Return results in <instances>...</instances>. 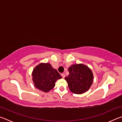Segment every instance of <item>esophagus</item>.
I'll list each match as a JSON object with an SVG mask.
<instances>
[{"mask_svg": "<svg viewBox=\"0 0 122 122\" xmlns=\"http://www.w3.org/2000/svg\"><path fill=\"white\" fill-rule=\"evenodd\" d=\"M61 76H62L63 78H65V76H66V75H65V74H61Z\"/></svg>", "mask_w": 122, "mask_h": 122, "instance_id": "esophagus-1", "label": "esophagus"}]
</instances>
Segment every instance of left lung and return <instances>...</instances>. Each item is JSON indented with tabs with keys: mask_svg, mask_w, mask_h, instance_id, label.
<instances>
[{
	"mask_svg": "<svg viewBox=\"0 0 122 122\" xmlns=\"http://www.w3.org/2000/svg\"><path fill=\"white\" fill-rule=\"evenodd\" d=\"M69 74L65 77L70 90L76 94L88 91L93 81V74L91 69L82 64L73 65L68 68Z\"/></svg>",
	"mask_w": 122,
	"mask_h": 122,
	"instance_id": "8db88e82",
	"label": "left lung"
}]
</instances>
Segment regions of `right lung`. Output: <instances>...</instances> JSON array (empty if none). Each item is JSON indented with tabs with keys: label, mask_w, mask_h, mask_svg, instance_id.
Masks as SVG:
<instances>
[{
	"label": "right lung",
	"mask_w": 122,
	"mask_h": 122,
	"mask_svg": "<svg viewBox=\"0 0 122 122\" xmlns=\"http://www.w3.org/2000/svg\"><path fill=\"white\" fill-rule=\"evenodd\" d=\"M34 86L44 92H48L55 86V82L62 78L58 71L51 67L50 63H40L32 73Z\"/></svg>",
	"instance_id": "right-lung-1"
}]
</instances>
